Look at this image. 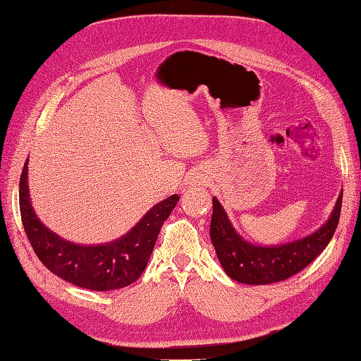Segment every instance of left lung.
<instances>
[{
  "label": "left lung",
  "instance_id": "1",
  "mask_svg": "<svg viewBox=\"0 0 361 361\" xmlns=\"http://www.w3.org/2000/svg\"><path fill=\"white\" fill-rule=\"evenodd\" d=\"M341 192L334 211L319 231L298 241L276 247L253 245L239 236L215 197L212 199L211 239L226 274L245 285H269L286 280L304 269L329 245L342 209Z\"/></svg>",
  "mask_w": 361,
  "mask_h": 361
}]
</instances>
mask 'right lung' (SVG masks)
<instances>
[{"label":"right lung","instance_id":"right-lung-1","mask_svg":"<svg viewBox=\"0 0 361 361\" xmlns=\"http://www.w3.org/2000/svg\"><path fill=\"white\" fill-rule=\"evenodd\" d=\"M27 162L19 180L20 220L42 264L52 274L84 289L104 292L133 285L145 271L161 227L178 204L179 195L155 204L133 231L113 243L78 245L64 241L37 220L30 203Z\"/></svg>","mask_w":361,"mask_h":361}]
</instances>
